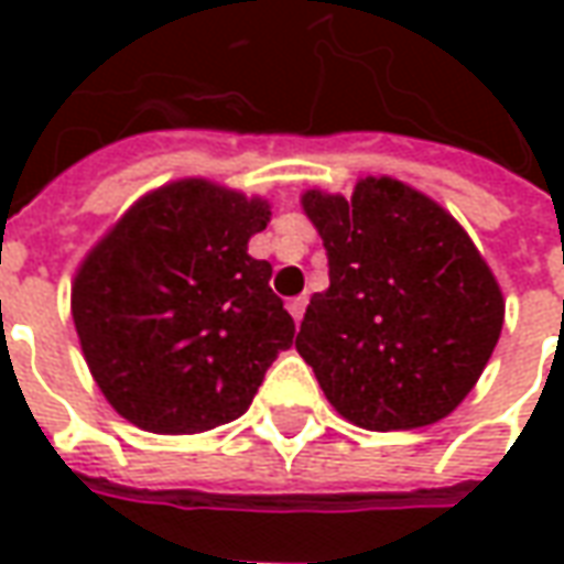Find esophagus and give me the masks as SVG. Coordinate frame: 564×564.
I'll list each match as a JSON object with an SVG mask.
<instances>
[{
  "instance_id": "esophagus-1",
  "label": "esophagus",
  "mask_w": 564,
  "mask_h": 564,
  "mask_svg": "<svg viewBox=\"0 0 564 564\" xmlns=\"http://www.w3.org/2000/svg\"><path fill=\"white\" fill-rule=\"evenodd\" d=\"M290 314H293L295 323H302V317H305V307H307V295H299V299H290Z\"/></svg>"
}]
</instances>
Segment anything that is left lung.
<instances>
[{
	"label": "left lung",
	"instance_id": "1",
	"mask_svg": "<svg viewBox=\"0 0 564 564\" xmlns=\"http://www.w3.org/2000/svg\"><path fill=\"white\" fill-rule=\"evenodd\" d=\"M329 257V290L302 319L295 350L326 399L371 432L444 420L496 350L505 302L492 271L432 198L390 177L354 198H302Z\"/></svg>",
	"mask_w": 564,
	"mask_h": 564
}]
</instances>
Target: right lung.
Segmentation results:
<instances>
[{
	"mask_svg": "<svg viewBox=\"0 0 564 564\" xmlns=\"http://www.w3.org/2000/svg\"><path fill=\"white\" fill-rule=\"evenodd\" d=\"M265 223L259 198L177 181L132 205L84 259L72 317L117 414L156 435H196L250 408L295 335L271 265L247 253Z\"/></svg>",
	"mask_w": 564,
	"mask_h": 564,
	"instance_id": "obj_1",
	"label": "right lung"
}]
</instances>
